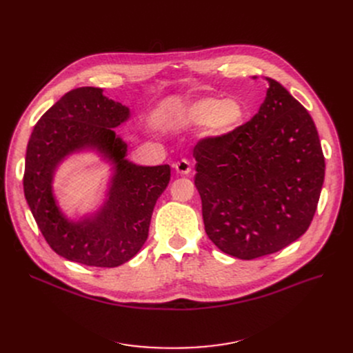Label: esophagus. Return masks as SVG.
Wrapping results in <instances>:
<instances>
[{
  "instance_id": "1",
  "label": "esophagus",
  "mask_w": 353,
  "mask_h": 353,
  "mask_svg": "<svg viewBox=\"0 0 353 353\" xmlns=\"http://www.w3.org/2000/svg\"><path fill=\"white\" fill-rule=\"evenodd\" d=\"M174 170L180 176H188L192 172V167H190V163L186 159H181L180 161H177L174 164Z\"/></svg>"
}]
</instances>
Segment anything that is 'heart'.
<instances>
[{"instance_id": "heart-1", "label": "heart", "mask_w": 353, "mask_h": 353, "mask_svg": "<svg viewBox=\"0 0 353 353\" xmlns=\"http://www.w3.org/2000/svg\"><path fill=\"white\" fill-rule=\"evenodd\" d=\"M181 117L193 125H206L210 139H226L243 125L246 108L239 100L200 97L181 108Z\"/></svg>"}]
</instances>
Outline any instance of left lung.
<instances>
[{
	"mask_svg": "<svg viewBox=\"0 0 353 353\" xmlns=\"http://www.w3.org/2000/svg\"><path fill=\"white\" fill-rule=\"evenodd\" d=\"M265 80L269 88L257 114L226 139L199 141L193 153L206 233L242 261L298 240L316 212L325 179L307 110L281 83Z\"/></svg>",
	"mask_w": 353,
	"mask_h": 353,
	"instance_id": "8db88e82",
	"label": "left lung"
}]
</instances>
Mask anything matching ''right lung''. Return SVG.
I'll list each match as a JSON object with an SVG mask.
<instances>
[{
	"instance_id": "1",
	"label": "right lung",
	"mask_w": 353,
	"mask_h": 353,
	"mask_svg": "<svg viewBox=\"0 0 353 353\" xmlns=\"http://www.w3.org/2000/svg\"><path fill=\"white\" fill-rule=\"evenodd\" d=\"M130 108L80 87L55 103L35 124L26 156L24 194L50 248L67 261L117 268L143 248L157 199L170 181V165H140L127 159V143L114 128ZM92 154L109 165L105 199L91 212L71 218L59 206L53 177L70 157Z\"/></svg>"
}]
</instances>
